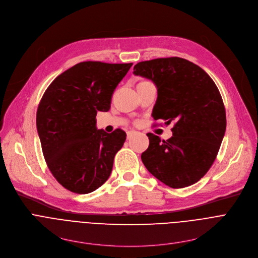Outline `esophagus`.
<instances>
[{
	"label": "esophagus",
	"mask_w": 258,
	"mask_h": 258,
	"mask_svg": "<svg viewBox=\"0 0 258 258\" xmlns=\"http://www.w3.org/2000/svg\"><path fill=\"white\" fill-rule=\"evenodd\" d=\"M134 135H135V132H133V131L127 132V133H126V138H127V140H131Z\"/></svg>",
	"instance_id": "obj_1"
}]
</instances>
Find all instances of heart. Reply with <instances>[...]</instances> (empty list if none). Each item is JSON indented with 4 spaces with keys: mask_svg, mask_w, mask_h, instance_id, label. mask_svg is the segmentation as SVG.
Instances as JSON below:
<instances>
[{
    "mask_svg": "<svg viewBox=\"0 0 258 258\" xmlns=\"http://www.w3.org/2000/svg\"><path fill=\"white\" fill-rule=\"evenodd\" d=\"M142 83H145V82H142Z\"/></svg>",
    "mask_w": 258,
    "mask_h": 258,
    "instance_id": "b5f03b06",
    "label": "heart"
}]
</instances>
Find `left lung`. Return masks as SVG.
I'll use <instances>...</instances> for the list:
<instances>
[{
  "mask_svg": "<svg viewBox=\"0 0 258 258\" xmlns=\"http://www.w3.org/2000/svg\"><path fill=\"white\" fill-rule=\"evenodd\" d=\"M134 75L157 88L152 116L173 123L166 141L151 133L142 161L166 186L179 189L197 182L214 162L225 136L227 118L219 91L198 65L179 57L139 62Z\"/></svg>",
  "mask_w": 258,
  "mask_h": 258,
  "instance_id": "left-lung-1",
  "label": "left lung"
}]
</instances>
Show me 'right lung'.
<instances>
[{"mask_svg":"<svg viewBox=\"0 0 258 258\" xmlns=\"http://www.w3.org/2000/svg\"><path fill=\"white\" fill-rule=\"evenodd\" d=\"M133 63L86 61L58 76L36 111V128L47 165L65 189L88 194L108 179L126 134L97 130L98 111L110 109L114 90Z\"/></svg>","mask_w":258,"mask_h":258,"instance_id":"1","label":"right lung"}]
</instances>
